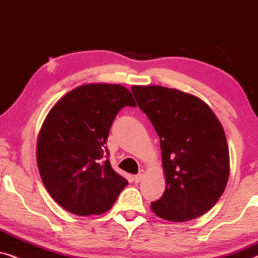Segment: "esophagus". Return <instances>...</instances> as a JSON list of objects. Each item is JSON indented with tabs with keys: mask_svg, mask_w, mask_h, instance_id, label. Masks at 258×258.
Returning a JSON list of instances; mask_svg holds the SVG:
<instances>
[{
	"mask_svg": "<svg viewBox=\"0 0 258 258\" xmlns=\"http://www.w3.org/2000/svg\"><path fill=\"white\" fill-rule=\"evenodd\" d=\"M144 174H146V171H144V170H140L139 174H137V175L135 176V177H134V179H135V182L139 183V182L142 181L143 177H144Z\"/></svg>",
	"mask_w": 258,
	"mask_h": 258,
	"instance_id": "34e87169",
	"label": "esophagus"
}]
</instances>
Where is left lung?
Wrapping results in <instances>:
<instances>
[{"label": "left lung", "instance_id": "obj_1", "mask_svg": "<svg viewBox=\"0 0 258 258\" xmlns=\"http://www.w3.org/2000/svg\"><path fill=\"white\" fill-rule=\"evenodd\" d=\"M132 91L161 140L165 190L151 210L172 222L202 216L220 200L230 172L221 122L191 94L161 86H133Z\"/></svg>", "mask_w": 258, "mask_h": 258}]
</instances>
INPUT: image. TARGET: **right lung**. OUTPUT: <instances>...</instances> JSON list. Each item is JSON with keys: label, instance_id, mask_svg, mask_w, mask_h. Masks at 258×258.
<instances>
[{"label": "right lung", "instance_id": "add662e5", "mask_svg": "<svg viewBox=\"0 0 258 258\" xmlns=\"http://www.w3.org/2000/svg\"><path fill=\"white\" fill-rule=\"evenodd\" d=\"M125 105L136 107L125 87L88 83L59 98L44 118L36 146L38 171L49 195L69 213L103 214L128 185L104 161L109 130Z\"/></svg>", "mask_w": 258, "mask_h": 258}]
</instances>
